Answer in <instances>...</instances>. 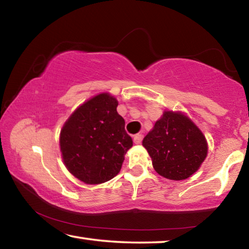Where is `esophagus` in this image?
Returning a JSON list of instances; mask_svg holds the SVG:
<instances>
[{
	"mask_svg": "<svg viewBox=\"0 0 249 249\" xmlns=\"http://www.w3.org/2000/svg\"><path fill=\"white\" fill-rule=\"evenodd\" d=\"M133 141H134V142H135V144H136V145H140L141 142H142V134L134 135Z\"/></svg>",
	"mask_w": 249,
	"mask_h": 249,
	"instance_id": "esophagus-1",
	"label": "esophagus"
}]
</instances>
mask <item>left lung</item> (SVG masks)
<instances>
[{"label": "left lung", "mask_w": 249, "mask_h": 249, "mask_svg": "<svg viewBox=\"0 0 249 249\" xmlns=\"http://www.w3.org/2000/svg\"><path fill=\"white\" fill-rule=\"evenodd\" d=\"M142 146L157 174L170 180L189 178L208 155L203 133L181 112H163L142 140Z\"/></svg>", "instance_id": "left-lung-1"}]
</instances>
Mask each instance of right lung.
<instances>
[{"label":"right lung","instance_id":"right-lung-1","mask_svg":"<svg viewBox=\"0 0 249 249\" xmlns=\"http://www.w3.org/2000/svg\"><path fill=\"white\" fill-rule=\"evenodd\" d=\"M117 105L111 94L95 95L80 105L61 129L59 142L65 165L84 183L99 184L114 178L133 146Z\"/></svg>","mask_w":249,"mask_h":249}]
</instances>
